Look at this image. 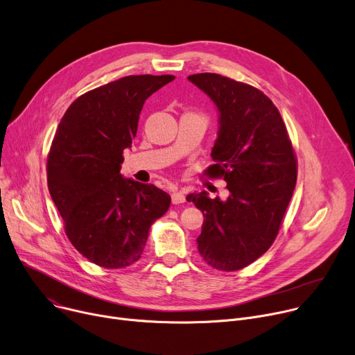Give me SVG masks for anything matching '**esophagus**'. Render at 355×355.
Returning <instances> with one entry per match:
<instances>
[{
    "label": "esophagus",
    "instance_id": "1",
    "mask_svg": "<svg viewBox=\"0 0 355 355\" xmlns=\"http://www.w3.org/2000/svg\"><path fill=\"white\" fill-rule=\"evenodd\" d=\"M171 200H173V204H182L185 202V196L181 191H174L171 196Z\"/></svg>",
    "mask_w": 355,
    "mask_h": 355
}]
</instances>
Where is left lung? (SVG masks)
Returning a JSON list of instances; mask_svg holds the SVG:
<instances>
[{
  "label": "left lung",
  "mask_w": 355,
  "mask_h": 355,
  "mask_svg": "<svg viewBox=\"0 0 355 355\" xmlns=\"http://www.w3.org/2000/svg\"><path fill=\"white\" fill-rule=\"evenodd\" d=\"M216 103L220 131L204 171L223 178L230 197L207 193L187 201L202 211L197 239L204 261L218 271L241 270L261 257L277 239L297 182V157L278 108L258 88L201 73L188 77Z\"/></svg>",
  "instance_id": "obj_1"
}]
</instances>
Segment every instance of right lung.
<instances>
[{
	"label": "right lung",
	"instance_id": "1",
	"mask_svg": "<svg viewBox=\"0 0 355 355\" xmlns=\"http://www.w3.org/2000/svg\"><path fill=\"white\" fill-rule=\"evenodd\" d=\"M174 76H128L94 88L68 107L46 158V182L68 240L91 263L124 268L137 263L153 223L171 197L120 174L139 112Z\"/></svg>",
	"mask_w": 355,
	"mask_h": 355
}]
</instances>
